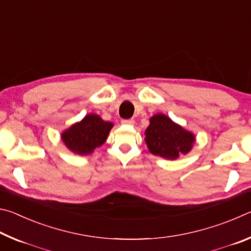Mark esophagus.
<instances>
[{"instance_id":"1","label":"esophagus","mask_w":251,"mask_h":251,"mask_svg":"<svg viewBox=\"0 0 251 251\" xmlns=\"http://www.w3.org/2000/svg\"><path fill=\"white\" fill-rule=\"evenodd\" d=\"M122 124L123 125H134L135 121L134 120H123Z\"/></svg>"}]
</instances>
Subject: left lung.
Returning a JSON list of instances; mask_svg holds the SVG:
<instances>
[{"label":"left lung","mask_w":251,"mask_h":251,"mask_svg":"<svg viewBox=\"0 0 251 251\" xmlns=\"http://www.w3.org/2000/svg\"><path fill=\"white\" fill-rule=\"evenodd\" d=\"M145 142L152 155L175 160L193 150L196 136L167 115L159 113L150 118V125L145 130Z\"/></svg>","instance_id":"1"}]
</instances>
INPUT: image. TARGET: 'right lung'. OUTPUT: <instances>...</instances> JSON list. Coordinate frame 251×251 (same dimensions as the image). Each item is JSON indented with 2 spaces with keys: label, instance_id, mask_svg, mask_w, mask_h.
Listing matches in <instances>:
<instances>
[{
  "label": "right lung",
  "instance_id": "1",
  "mask_svg": "<svg viewBox=\"0 0 251 251\" xmlns=\"http://www.w3.org/2000/svg\"><path fill=\"white\" fill-rule=\"evenodd\" d=\"M114 124L101 120L97 114H87L82 121L74 123L62 131L61 139L64 145L76 155H91L97 147L103 145Z\"/></svg>",
  "mask_w": 251,
  "mask_h": 251
}]
</instances>
